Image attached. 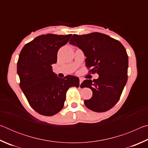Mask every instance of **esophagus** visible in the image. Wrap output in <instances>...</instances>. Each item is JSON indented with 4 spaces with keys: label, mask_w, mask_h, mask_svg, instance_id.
Listing matches in <instances>:
<instances>
[{
    "label": "esophagus",
    "mask_w": 148,
    "mask_h": 148,
    "mask_svg": "<svg viewBox=\"0 0 148 148\" xmlns=\"http://www.w3.org/2000/svg\"><path fill=\"white\" fill-rule=\"evenodd\" d=\"M83 81H84V79L82 78V77H80V78H79V84H81L82 83V82H83Z\"/></svg>",
    "instance_id": "1"
}]
</instances>
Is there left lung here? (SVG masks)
<instances>
[{
  "label": "left lung",
  "mask_w": 148,
  "mask_h": 148,
  "mask_svg": "<svg viewBox=\"0 0 148 148\" xmlns=\"http://www.w3.org/2000/svg\"><path fill=\"white\" fill-rule=\"evenodd\" d=\"M69 43L83 51L86 57V66L92 68L89 72L99 76L93 81L84 80L80 86L92 91L91 98L84 101L85 105L97 112L111 109L118 102L127 82L126 49L118 40L100 32L74 34Z\"/></svg>",
  "instance_id": "1"
}]
</instances>
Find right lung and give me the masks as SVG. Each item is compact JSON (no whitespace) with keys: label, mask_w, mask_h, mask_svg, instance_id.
Returning a JSON list of instances; mask_svg holds the SVG:
<instances>
[{"label":"right lung","mask_w":148,"mask_h":148,"mask_svg":"<svg viewBox=\"0 0 148 148\" xmlns=\"http://www.w3.org/2000/svg\"><path fill=\"white\" fill-rule=\"evenodd\" d=\"M71 36L42 34L25 45L20 52L17 66L20 87L31 106L43 116L58 113L69 87L79 86L78 77L69 75L61 78L52 70L58 50Z\"/></svg>","instance_id":"obj_1"}]
</instances>
